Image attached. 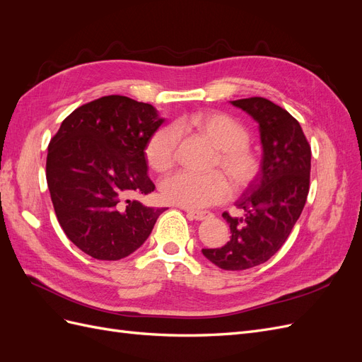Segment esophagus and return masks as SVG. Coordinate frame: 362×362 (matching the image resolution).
<instances>
[{
    "mask_svg": "<svg viewBox=\"0 0 362 362\" xmlns=\"http://www.w3.org/2000/svg\"><path fill=\"white\" fill-rule=\"evenodd\" d=\"M189 217L194 218V221H206V218L211 217V213L206 211H196V210H187Z\"/></svg>",
    "mask_w": 362,
    "mask_h": 362,
    "instance_id": "esophagus-1",
    "label": "esophagus"
}]
</instances>
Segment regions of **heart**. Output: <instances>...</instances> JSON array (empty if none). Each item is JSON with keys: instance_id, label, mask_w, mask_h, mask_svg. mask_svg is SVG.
<instances>
[{"instance_id": "obj_1", "label": "heart", "mask_w": 362, "mask_h": 362, "mask_svg": "<svg viewBox=\"0 0 362 362\" xmlns=\"http://www.w3.org/2000/svg\"><path fill=\"white\" fill-rule=\"evenodd\" d=\"M187 124L218 148L216 164H221L237 189H246L258 178L261 172L259 156L249 146L250 133L238 120L225 113L210 112L194 115L189 122H181V127ZM178 141L180 129L177 125L157 129L145 146L148 166L156 172L169 170L177 160ZM160 193L168 204L201 210L226 201L231 196V182L218 170L210 173L180 170L160 182Z\"/></svg>"}]
</instances>
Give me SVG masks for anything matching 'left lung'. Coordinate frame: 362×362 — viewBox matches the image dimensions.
Masks as SVG:
<instances>
[{"instance_id": "1", "label": "left lung", "mask_w": 362, "mask_h": 362, "mask_svg": "<svg viewBox=\"0 0 362 362\" xmlns=\"http://www.w3.org/2000/svg\"><path fill=\"white\" fill-rule=\"evenodd\" d=\"M231 104L259 125L261 172L237 202L245 216L222 214L231 240L222 247L202 249V254L223 270H246L275 255L298 222L310 192L311 146L298 120L266 98Z\"/></svg>"}]
</instances>
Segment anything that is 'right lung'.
<instances>
[{
    "label": "right lung",
    "instance_id": "obj_1",
    "mask_svg": "<svg viewBox=\"0 0 362 362\" xmlns=\"http://www.w3.org/2000/svg\"><path fill=\"white\" fill-rule=\"evenodd\" d=\"M163 120L151 104L108 95L74 110L51 139L47 182L54 211L84 254L116 261L146 242L164 208L131 198L156 189L145 146Z\"/></svg>",
    "mask_w": 362,
    "mask_h": 362
}]
</instances>
